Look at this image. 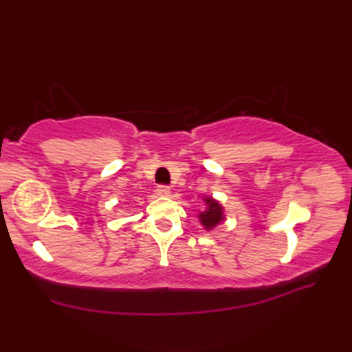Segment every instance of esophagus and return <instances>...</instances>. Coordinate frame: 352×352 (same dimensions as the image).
I'll use <instances>...</instances> for the list:
<instances>
[{
  "instance_id": "obj_1",
  "label": "esophagus",
  "mask_w": 352,
  "mask_h": 352,
  "mask_svg": "<svg viewBox=\"0 0 352 352\" xmlns=\"http://www.w3.org/2000/svg\"><path fill=\"white\" fill-rule=\"evenodd\" d=\"M155 192H157V195H159V197H169L170 189L168 188V186H163V184H160V186H157Z\"/></svg>"
}]
</instances>
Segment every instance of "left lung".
Instances as JSON below:
<instances>
[{
	"label": "left lung",
	"instance_id": "left-lung-1",
	"mask_svg": "<svg viewBox=\"0 0 352 352\" xmlns=\"http://www.w3.org/2000/svg\"><path fill=\"white\" fill-rule=\"evenodd\" d=\"M204 201L207 204V208L204 212L199 213V222L203 223V227L206 230H212L223 221V208L218 201L213 198H206Z\"/></svg>",
	"mask_w": 352,
	"mask_h": 352
}]
</instances>
